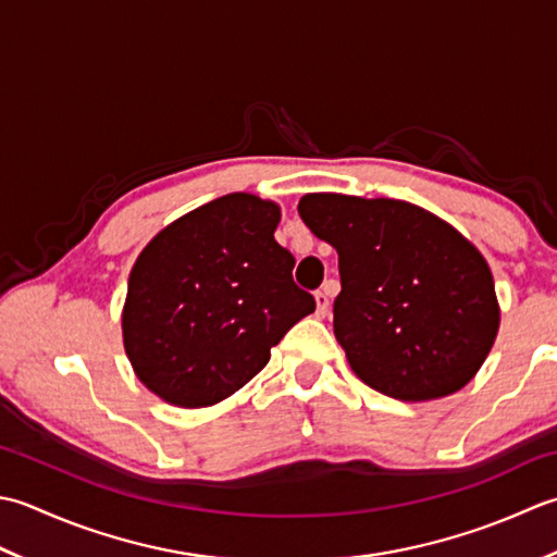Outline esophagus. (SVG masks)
Here are the masks:
<instances>
[{"instance_id": "obj_1", "label": "esophagus", "mask_w": 557, "mask_h": 557, "mask_svg": "<svg viewBox=\"0 0 557 557\" xmlns=\"http://www.w3.org/2000/svg\"><path fill=\"white\" fill-rule=\"evenodd\" d=\"M329 290H332V286L317 290V295H314V300H317V317H326V314H329V308H332V302H329Z\"/></svg>"}]
</instances>
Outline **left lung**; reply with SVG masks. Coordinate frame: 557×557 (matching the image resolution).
Here are the masks:
<instances>
[{"label": "left lung", "instance_id": "8db88e82", "mask_svg": "<svg viewBox=\"0 0 557 557\" xmlns=\"http://www.w3.org/2000/svg\"><path fill=\"white\" fill-rule=\"evenodd\" d=\"M298 211L338 252L334 334L362 382L392 399L428 401L479 372L500 308L467 237L399 199L305 195Z\"/></svg>", "mask_w": 557, "mask_h": 557}]
</instances>
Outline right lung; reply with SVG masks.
Returning <instances> with one entry per match:
<instances>
[{
  "label": "right lung",
  "instance_id": "right-lung-1",
  "mask_svg": "<svg viewBox=\"0 0 557 557\" xmlns=\"http://www.w3.org/2000/svg\"><path fill=\"white\" fill-rule=\"evenodd\" d=\"M281 211L225 195L185 213L144 247L122 312L136 377L168 404L223 401L262 370L314 298L295 286V259L274 240Z\"/></svg>",
  "mask_w": 557,
  "mask_h": 557
}]
</instances>
